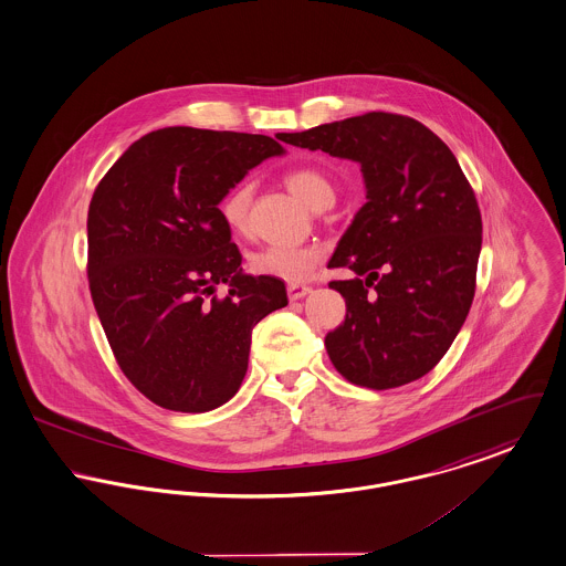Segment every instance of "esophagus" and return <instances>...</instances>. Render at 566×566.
I'll return each mask as SVG.
<instances>
[{
  "instance_id": "34e87169",
  "label": "esophagus",
  "mask_w": 566,
  "mask_h": 566,
  "mask_svg": "<svg viewBox=\"0 0 566 566\" xmlns=\"http://www.w3.org/2000/svg\"><path fill=\"white\" fill-rule=\"evenodd\" d=\"M289 300L291 301H297L303 300L312 289L310 286H305V284H289Z\"/></svg>"
}]
</instances>
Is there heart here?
<instances>
[{
	"mask_svg": "<svg viewBox=\"0 0 566 566\" xmlns=\"http://www.w3.org/2000/svg\"><path fill=\"white\" fill-rule=\"evenodd\" d=\"M289 190L312 211H323L335 200V186L332 179L314 167L293 168L284 177ZM252 202V184L241 181L224 197L220 213L229 231L241 234L248 229ZM321 250L314 245H266L250 256V266L259 275L277 277L284 282L307 280L321 263Z\"/></svg>",
	"mask_w": 566,
	"mask_h": 566,
	"instance_id": "obj_1",
	"label": "heart"
}]
</instances>
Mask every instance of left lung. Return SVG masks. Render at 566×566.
<instances>
[{
    "label": "left lung",
    "mask_w": 566,
    "mask_h": 566,
    "mask_svg": "<svg viewBox=\"0 0 566 566\" xmlns=\"http://www.w3.org/2000/svg\"><path fill=\"white\" fill-rule=\"evenodd\" d=\"M280 138L364 172L367 202L329 261L355 273L329 284L346 301L344 323L325 337L333 366L378 391L426 376L464 325L481 254V211L453 151L391 113Z\"/></svg>",
    "instance_id": "left-lung-1"
}]
</instances>
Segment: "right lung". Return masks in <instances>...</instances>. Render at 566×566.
Instances as JSON below:
<instances>
[{
    "label": "right lung",
    "mask_w": 566,
    "mask_h": 566,
    "mask_svg": "<svg viewBox=\"0 0 566 566\" xmlns=\"http://www.w3.org/2000/svg\"><path fill=\"white\" fill-rule=\"evenodd\" d=\"M286 149L265 134L172 126L140 136L104 175L87 216L90 289L122 371L154 403L207 412L233 398L252 329L289 303L250 275L220 202ZM224 283L230 295L216 301Z\"/></svg>",
    "instance_id": "right-lung-1"
}]
</instances>
